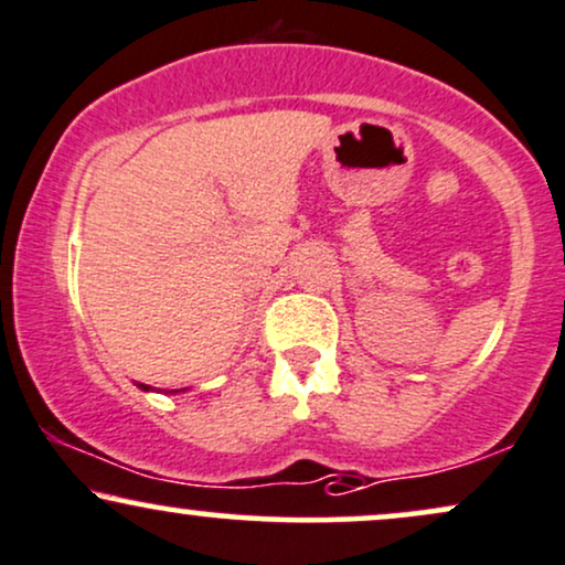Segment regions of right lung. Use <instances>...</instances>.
I'll return each mask as SVG.
<instances>
[{
	"instance_id": "1",
	"label": "right lung",
	"mask_w": 565,
	"mask_h": 565,
	"mask_svg": "<svg viewBox=\"0 0 565 565\" xmlns=\"http://www.w3.org/2000/svg\"><path fill=\"white\" fill-rule=\"evenodd\" d=\"M141 390H145V392H147V390H149V386H147V384H141Z\"/></svg>"
}]
</instances>
